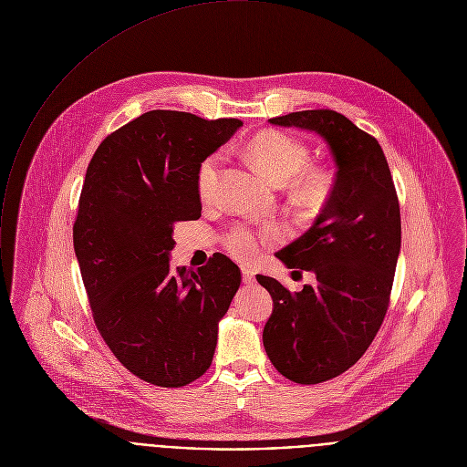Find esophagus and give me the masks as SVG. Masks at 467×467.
Returning <instances> with one entry per match:
<instances>
[{"label":"esophagus","mask_w":467,"mask_h":467,"mask_svg":"<svg viewBox=\"0 0 467 467\" xmlns=\"http://www.w3.org/2000/svg\"><path fill=\"white\" fill-rule=\"evenodd\" d=\"M242 280H244L245 285H251V284L256 282V273L253 269H249V267H244L242 269Z\"/></svg>","instance_id":"esophagus-1"}]
</instances>
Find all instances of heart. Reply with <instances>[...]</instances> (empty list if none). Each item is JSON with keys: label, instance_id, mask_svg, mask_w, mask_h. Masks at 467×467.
<instances>
[{"label": "heart", "instance_id": "b5f03b06", "mask_svg": "<svg viewBox=\"0 0 467 467\" xmlns=\"http://www.w3.org/2000/svg\"><path fill=\"white\" fill-rule=\"evenodd\" d=\"M249 156L260 167V171L276 183H287L304 171L309 160V152L304 143L289 134L278 130H264L256 134L249 147ZM223 154L214 152L203 160L198 171V192L202 200H209L218 185ZM329 187V176L322 171L306 172L296 180V191L304 203L315 205L324 200ZM280 236V229L271 225L264 233H253L247 229H236L227 238L229 251L240 260H251L258 254L265 240Z\"/></svg>", "mask_w": 467, "mask_h": 467}]
</instances>
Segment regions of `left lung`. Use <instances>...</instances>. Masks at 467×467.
<instances>
[{"label": "left lung", "mask_w": 467, "mask_h": 467, "mask_svg": "<svg viewBox=\"0 0 467 467\" xmlns=\"http://www.w3.org/2000/svg\"><path fill=\"white\" fill-rule=\"evenodd\" d=\"M269 121L317 132L337 165L315 225L276 253L287 269L315 273V285L291 293L256 276L273 296L264 327L269 360L296 384H320L355 366L384 322L400 254V207L382 147L344 114L318 109Z\"/></svg>", "instance_id": "8db88e82"}]
</instances>
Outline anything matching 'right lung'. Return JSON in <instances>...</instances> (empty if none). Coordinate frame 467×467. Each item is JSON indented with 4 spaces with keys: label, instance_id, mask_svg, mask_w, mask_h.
Instances as JSON below:
<instances>
[{
    "label": "right lung",
    "instance_id": "right-lung-1",
    "mask_svg": "<svg viewBox=\"0 0 467 467\" xmlns=\"http://www.w3.org/2000/svg\"><path fill=\"white\" fill-rule=\"evenodd\" d=\"M244 123L149 110L96 149L72 229L98 331L138 379L182 388L211 366L218 324L242 275L216 253L172 269V225L198 220V171Z\"/></svg>",
    "mask_w": 467,
    "mask_h": 467
}]
</instances>
